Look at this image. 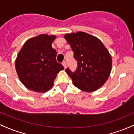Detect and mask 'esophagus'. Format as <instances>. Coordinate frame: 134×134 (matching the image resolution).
Wrapping results in <instances>:
<instances>
[{
	"mask_svg": "<svg viewBox=\"0 0 134 134\" xmlns=\"http://www.w3.org/2000/svg\"><path fill=\"white\" fill-rule=\"evenodd\" d=\"M62 65H63V66H64V68H66V67H67V64H66V62L65 61H64V62H62Z\"/></svg>",
	"mask_w": 134,
	"mask_h": 134,
	"instance_id": "obj_1",
	"label": "esophagus"
}]
</instances>
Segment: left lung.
<instances>
[{"label": "left lung", "instance_id": "obj_1", "mask_svg": "<svg viewBox=\"0 0 134 134\" xmlns=\"http://www.w3.org/2000/svg\"><path fill=\"white\" fill-rule=\"evenodd\" d=\"M64 38L74 52L77 62L75 72L66 69L75 86L93 92L107 81L111 70V57L100 40L84 32L65 34Z\"/></svg>", "mask_w": 134, "mask_h": 134}]
</instances>
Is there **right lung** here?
<instances>
[{
    "mask_svg": "<svg viewBox=\"0 0 134 134\" xmlns=\"http://www.w3.org/2000/svg\"><path fill=\"white\" fill-rule=\"evenodd\" d=\"M55 38L43 34L30 38L18 53L15 62L17 74L29 90L47 91L53 86L57 74L64 69L57 62V52L52 47Z\"/></svg>",
    "mask_w": 134,
    "mask_h": 134,
    "instance_id": "right-lung-1",
    "label": "right lung"
}]
</instances>
